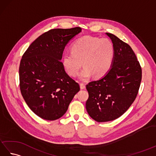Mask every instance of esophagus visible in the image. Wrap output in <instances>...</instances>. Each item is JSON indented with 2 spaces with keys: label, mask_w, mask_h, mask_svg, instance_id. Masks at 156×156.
<instances>
[{
  "label": "esophagus",
  "mask_w": 156,
  "mask_h": 156,
  "mask_svg": "<svg viewBox=\"0 0 156 156\" xmlns=\"http://www.w3.org/2000/svg\"><path fill=\"white\" fill-rule=\"evenodd\" d=\"M80 88L82 89V90H83V89H85L86 86H85V84L84 83H80Z\"/></svg>",
  "instance_id": "1"
}]
</instances>
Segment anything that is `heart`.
Wrapping results in <instances>:
<instances>
[{
  "mask_svg": "<svg viewBox=\"0 0 156 156\" xmlns=\"http://www.w3.org/2000/svg\"><path fill=\"white\" fill-rule=\"evenodd\" d=\"M71 51L62 58V64L68 74L75 77L80 74L82 80H87L92 75L96 78L104 76L111 69L115 56V48L108 38L84 36L76 40Z\"/></svg>",
  "mask_w": 156,
  "mask_h": 156,
  "instance_id": "b5f03b06",
  "label": "heart"
}]
</instances>
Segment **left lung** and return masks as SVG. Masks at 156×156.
<instances>
[{
    "instance_id": "8db88e82",
    "label": "left lung",
    "mask_w": 156,
    "mask_h": 156,
    "mask_svg": "<svg viewBox=\"0 0 156 156\" xmlns=\"http://www.w3.org/2000/svg\"><path fill=\"white\" fill-rule=\"evenodd\" d=\"M115 48L111 69L105 76L87 85L86 108L97 122L113 121L128 110L136 98L142 72L131 48L117 36L106 33Z\"/></svg>"
}]
</instances>
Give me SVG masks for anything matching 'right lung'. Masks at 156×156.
Here are the masks:
<instances>
[{
  "label": "right lung",
  "instance_id": "obj_1",
  "mask_svg": "<svg viewBox=\"0 0 156 156\" xmlns=\"http://www.w3.org/2000/svg\"><path fill=\"white\" fill-rule=\"evenodd\" d=\"M81 31L79 27L51 29L36 39L22 56L20 90L28 107L41 119L54 121L62 117L80 90L61 59L65 46Z\"/></svg>",
  "mask_w": 156,
  "mask_h": 156
}]
</instances>
